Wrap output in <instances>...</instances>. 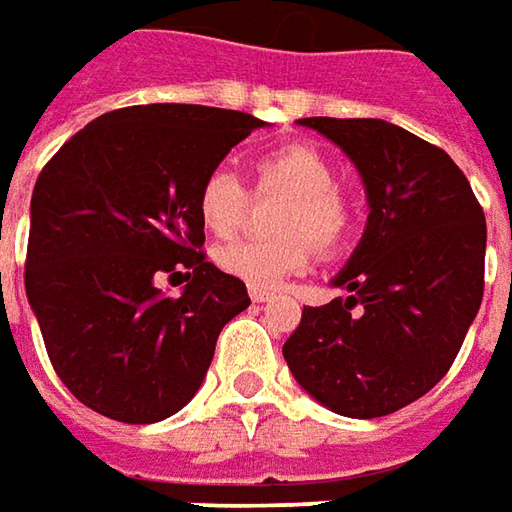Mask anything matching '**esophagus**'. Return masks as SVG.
<instances>
[{"label":"esophagus","instance_id":"1","mask_svg":"<svg viewBox=\"0 0 512 512\" xmlns=\"http://www.w3.org/2000/svg\"><path fill=\"white\" fill-rule=\"evenodd\" d=\"M249 297H252V303H269L272 300V291L249 289Z\"/></svg>","mask_w":512,"mask_h":512}]
</instances>
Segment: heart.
<instances>
[{"mask_svg": "<svg viewBox=\"0 0 512 512\" xmlns=\"http://www.w3.org/2000/svg\"><path fill=\"white\" fill-rule=\"evenodd\" d=\"M255 175L263 189L286 195L277 215V232L283 238L226 243L215 252V263L221 272L252 289H274L309 266L310 239L320 249H334L351 229V212L343 195L334 189L337 172L331 161L311 144H283L257 155ZM195 206L203 229L226 238L240 223L246 189L238 175L215 167L203 175Z\"/></svg>", "mask_w": 512, "mask_h": 512, "instance_id": "b5f03b06", "label": "heart"}]
</instances>
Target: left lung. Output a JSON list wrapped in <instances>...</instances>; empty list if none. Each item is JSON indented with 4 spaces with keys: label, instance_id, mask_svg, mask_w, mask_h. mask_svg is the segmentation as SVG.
<instances>
[{
    "label": "left lung",
    "instance_id": "obj_1",
    "mask_svg": "<svg viewBox=\"0 0 512 512\" xmlns=\"http://www.w3.org/2000/svg\"><path fill=\"white\" fill-rule=\"evenodd\" d=\"M351 158L368 221L283 357L300 388L351 419L425 397L456 360L485 291V212L448 152L382 118H300Z\"/></svg>",
    "mask_w": 512,
    "mask_h": 512
}]
</instances>
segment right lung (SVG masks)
<instances>
[{
    "label": "right lung",
    "instance_id": "obj_1",
    "mask_svg": "<svg viewBox=\"0 0 512 512\" xmlns=\"http://www.w3.org/2000/svg\"><path fill=\"white\" fill-rule=\"evenodd\" d=\"M266 127L201 104L98 115L56 152L30 198L25 291L47 357L73 397L127 425L198 394L246 286L203 257L198 186ZM184 276L178 298L157 280Z\"/></svg>",
    "mask_w": 512,
    "mask_h": 512
}]
</instances>
